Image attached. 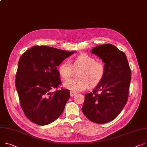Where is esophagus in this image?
<instances>
[{
    "label": "esophagus",
    "instance_id": "obj_1",
    "mask_svg": "<svg viewBox=\"0 0 147 147\" xmlns=\"http://www.w3.org/2000/svg\"><path fill=\"white\" fill-rule=\"evenodd\" d=\"M76 92H70V96H71V97H73V96H74V95H76Z\"/></svg>",
    "mask_w": 147,
    "mask_h": 147
}]
</instances>
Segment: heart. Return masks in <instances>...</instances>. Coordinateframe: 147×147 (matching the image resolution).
<instances>
[{
  "instance_id": "heart-1",
  "label": "heart",
  "mask_w": 147,
  "mask_h": 147,
  "mask_svg": "<svg viewBox=\"0 0 147 147\" xmlns=\"http://www.w3.org/2000/svg\"><path fill=\"white\" fill-rule=\"evenodd\" d=\"M77 71V78L68 80L64 83V86L73 92L85 90L89 86L98 84L104 78L106 66L104 62L96 61V59L89 55L81 54L75 58L73 65L67 61L61 63L58 67V71L65 80L70 79L74 75V70Z\"/></svg>"
}]
</instances>
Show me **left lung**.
<instances>
[{
  "label": "left lung",
  "instance_id": "left-lung-1",
  "mask_svg": "<svg viewBox=\"0 0 147 147\" xmlns=\"http://www.w3.org/2000/svg\"><path fill=\"white\" fill-rule=\"evenodd\" d=\"M105 63L103 80L93 92L86 94L82 108L86 118L96 123H105L118 116L128 101L131 71L125 54L112 44L92 50Z\"/></svg>",
  "mask_w": 147,
  "mask_h": 147
}]
</instances>
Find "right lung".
Instances as JSON below:
<instances>
[{
	"label": "right lung",
	"instance_id": "add662e5",
	"mask_svg": "<svg viewBox=\"0 0 147 147\" xmlns=\"http://www.w3.org/2000/svg\"><path fill=\"white\" fill-rule=\"evenodd\" d=\"M74 52L47 46H34L19 58L15 86L21 108L26 118L39 125L55 121L70 98L69 90L61 87L57 69ZM53 88L57 90L53 92Z\"/></svg>",
	"mask_w": 147,
	"mask_h": 147
}]
</instances>
